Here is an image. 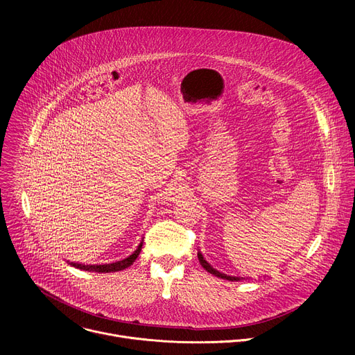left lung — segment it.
<instances>
[{
	"mask_svg": "<svg viewBox=\"0 0 355 355\" xmlns=\"http://www.w3.org/2000/svg\"><path fill=\"white\" fill-rule=\"evenodd\" d=\"M198 260H199V263H200V266L204 267L208 272H211L212 275H215V277H218V278H222V279H227V281H241V278L240 277H230V275H226V274H222V272H219L218 270H215L205 259H204V256H202V252L200 251H198Z\"/></svg>",
	"mask_w": 355,
	"mask_h": 355,
	"instance_id": "1",
	"label": "left lung"
}]
</instances>
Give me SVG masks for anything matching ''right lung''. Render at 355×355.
Returning <instances> with one entry per match:
<instances>
[{"instance_id":"1","label":"right lung","mask_w":355,"mask_h":355,"mask_svg":"<svg viewBox=\"0 0 355 355\" xmlns=\"http://www.w3.org/2000/svg\"><path fill=\"white\" fill-rule=\"evenodd\" d=\"M141 245H143V240L140 241V244L137 245V248L132 252V254L121 261L116 263H111V264H103V266H85V264H78V263H69L70 266L84 270V271H89V272H116V271H122L125 268H128L129 266H132L135 263V260L139 257L140 251H141Z\"/></svg>"}]
</instances>
